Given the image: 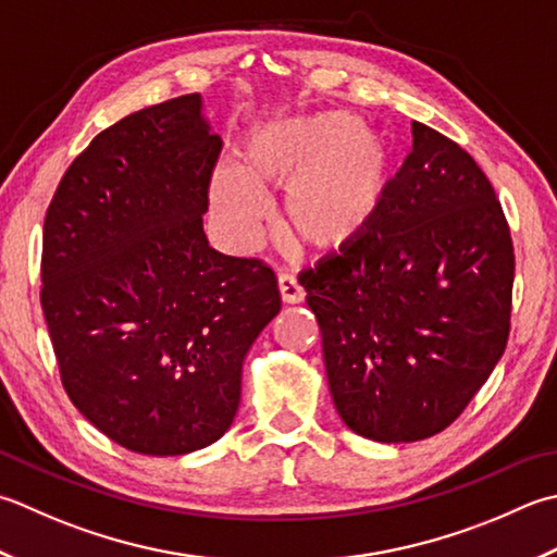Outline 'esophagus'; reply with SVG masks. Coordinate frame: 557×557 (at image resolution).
I'll list each match as a JSON object with an SVG mask.
<instances>
[{
  "label": "esophagus",
  "instance_id": "34e87169",
  "mask_svg": "<svg viewBox=\"0 0 557 557\" xmlns=\"http://www.w3.org/2000/svg\"><path fill=\"white\" fill-rule=\"evenodd\" d=\"M277 287H280V297L285 304H301L304 297H307V292L299 287V282L292 275H280Z\"/></svg>",
  "mask_w": 557,
  "mask_h": 557
}]
</instances>
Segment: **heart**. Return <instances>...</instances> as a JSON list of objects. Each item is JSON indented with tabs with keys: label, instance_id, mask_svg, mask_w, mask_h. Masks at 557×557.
<instances>
[{
	"label": "heart",
	"instance_id": "obj_1",
	"mask_svg": "<svg viewBox=\"0 0 557 557\" xmlns=\"http://www.w3.org/2000/svg\"><path fill=\"white\" fill-rule=\"evenodd\" d=\"M396 178L391 137L347 111L275 120L248 135L238 169L216 166L210 210L226 246L250 253L263 242L268 195L285 190L282 226L304 248L335 253L379 220Z\"/></svg>",
	"mask_w": 557,
	"mask_h": 557
}]
</instances>
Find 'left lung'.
<instances>
[{
    "label": "left lung",
    "mask_w": 557,
    "mask_h": 557,
    "mask_svg": "<svg viewBox=\"0 0 557 557\" xmlns=\"http://www.w3.org/2000/svg\"><path fill=\"white\" fill-rule=\"evenodd\" d=\"M341 420L381 444L461 416L509 337L515 248L471 154L422 123L372 228L299 277Z\"/></svg>",
    "instance_id": "obj_1"
}]
</instances>
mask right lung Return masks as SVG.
<instances>
[{
	"mask_svg": "<svg viewBox=\"0 0 557 557\" xmlns=\"http://www.w3.org/2000/svg\"><path fill=\"white\" fill-rule=\"evenodd\" d=\"M222 139L188 94L91 139L42 228V289L62 384L129 451L181 456L232 428L244 362L280 313L272 270L207 242Z\"/></svg>",
	"mask_w": 557,
	"mask_h": 557,
	"instance_id": "obj_1",
	"label": "right lung"
}]
</instances>
